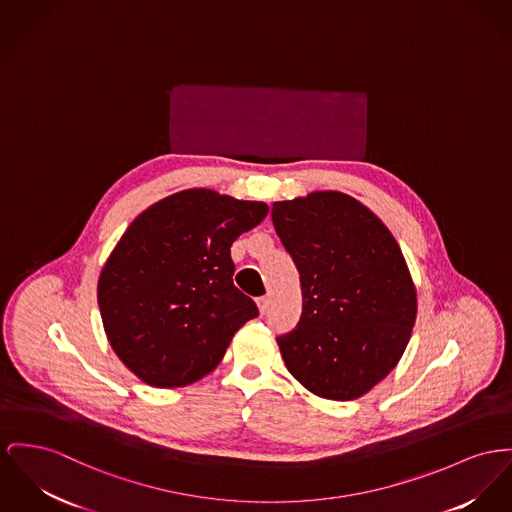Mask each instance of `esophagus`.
Returning <instances> with one entry per match:
<instances>
[{"instance_id":"1","label":"esophagus","mask_w":512,"mask_h":512,"mask_svg":"<svg viewBox=\"0 0 512 512\" xmlns=\"http://www.w3.org/2000/svg\"><path fill=\"white\" fill-rule=\"evenodd\" d=\"M258 308H260V314L264 316L266 312H268V308H270V301L266 299V297H262V299H258Z\"/></svg>"}]
</instances>
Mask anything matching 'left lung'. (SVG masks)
Wrapping results in <instances>:
<instances>
[{
  "mask_svg": "<svg viewBox=\"0 0 512 512\" xmlns=\"http://www.w3.org/2000/svg\"><path fill=\"white\" fill-rule=\"evenodd\" d=\"M272 221L301 273V320L277 338L289 373L326 400L367 394L398 365L417 316L398 242L369 207L332 190L275 202Z\"/></svg>",
  "mask_w": 512,
  "mask_h": 512,
  "instance_id": "obj_1",
  "label": "left lung"
}]
</instances>
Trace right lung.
I'll return each instance as SVG.
<instances>
[{
  "instance_id": "obj_1",
  "label": "right lung",
  "mask_w": 512,
  "mask_h": 512,
  "mask_svg": "<svg viewBox=\"0 0 512 512\" xmlns=\"http://www.w3.org/2000/svg\"><path fill=\"white\" fill-rule=\"evenodd\" d=\"M268 211L192 188L132 221L104 264L97 299L106 338L139 380L157 388L200 380L258 316L233 283L231 246Z\"/></svg>"
}]
</instances>
